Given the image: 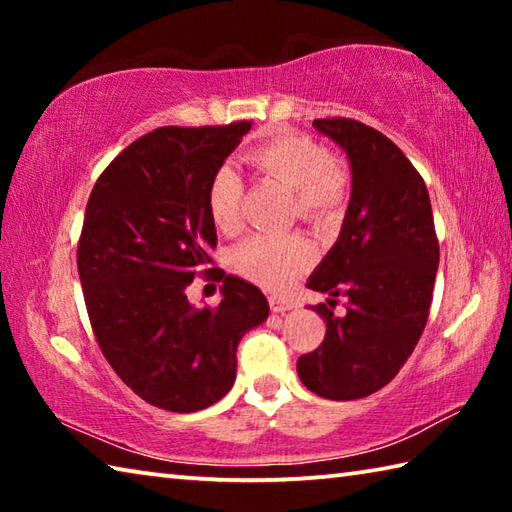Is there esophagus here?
<instances>
[{
    "label": "esophagus",
    "instance_id": "1",
    "mask_svg": "<svg viewBox=\"0 0 512 512\" xmlns=\"http://www.w3.org/2000/svg\"><path fill=\"white\" fill-rule=\"evenodd\" d=\"M268 305H271V309L275 311V314H284V311L293 309V302L287 300V298H280V296L268 298Z\"/></svg>",
    "mask_w": 512,
    "mask_h": 512
}]
</instances>
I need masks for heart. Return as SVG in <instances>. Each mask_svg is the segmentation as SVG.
Instances as JSON below:
<instances>
[{"instance_id":"obj_1","label":"heart","mask_w":512,"mask_h":512,"mask_svg":"<svg viewBox=\"0 0 512 512\" xmlns=\"http://www.w3.org/2000/svg\"><path fill=\"white\" fill-rule=\"evenodd\" d=\"M248 162L264 176L293 189V214L316 225L341 214L350 189L345 164L325 153L305 133H280L248 153ZM207 210L216 228L235 235L244 225V183L232 164H221L207 183ZM316 250L302 235H253L230 253V266L268 291H280L314 264Z\"/></svg>"}]
</instances>
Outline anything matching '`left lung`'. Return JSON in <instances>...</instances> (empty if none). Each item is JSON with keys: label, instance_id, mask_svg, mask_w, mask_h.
I'll use <instances>...</instances> for the list:
<instances>
[{"label": "left lung", "instance_id": "left-lung-1", "mask_svg": "<svg viewBox=\"0 0 512 512\" xmlns=\"http://www.w3.org/2000/svg\"><path fill=\"white\" fill-rule=\"evenodd\" d=\"M345 151L352 194L341 235L307 287L329 293L318 350L298 359V377L325 400L377 393L411 357L429 318L440 248L427 185L397 146L361 121L314 119ZM349 307L334 315V297Z\"/></svg>", "mask_w": 512, "mask_h": 512}]
</instances>
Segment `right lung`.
I'll return each mask as SVG.
<instances>
[{
  "mask_svg": "<svg viewBox=\"0 0 512 512\" xmlns=\"http://www.w3.org/2000/svg\"><path fill=\"white\" fill-rule=\"evenodd\" d=\"M250 126L155 128L108 164L85 207L76 264L94 336L119 379L158 409L219 402L241 336L268 318L255 284L210 268L207 183ZM201 272L224 280L219 308L186 300Z\"/></svg>",
  "mask_w": 512,
  "mask_h": 512,
  "instance_id": "1",
  "label": "right lung"
}]
</instances>
